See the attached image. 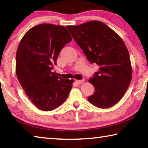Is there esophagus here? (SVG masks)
<instances>
[{
    "instance_id": "1",
    "label": "esophagus",
    "mask_w": 148,
    "mask_h": 148,
    "mask_svg": "<svg viewBox=\"0 0 148 148\" xmlns=\"http://www.w3.org/2000/svg\"><path fill=\"white\" fill-rule=\"evenodd\" d=\"M76 83L77 84H83L84 82V80H83V79H81V80H76Z\"/></svg>"
}]
</instances>
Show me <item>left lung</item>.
Instances as JSON below:
<instances>
[{
    "label": "left lung",
    "mask_w": 148,
    "mask_h": 148,
    "mask_svg": "<svg viewBox=\"0 0 148 148\" xmlns=\"http://www.w3.org/2000/svg\"><path fill=\"white\" fill-rule=\"evenodd\" d=\"M66 28L87 59L99 66V71L89 79L95 92L87 100L101 108L114 106L127 91L132 78L131 59L124 42L101 21H91Z\"/></svg>",
    "instance_id": "obj_1"
}]
</instances>
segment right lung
Here are the masks:
<instances>
[{
	"label": "right lung",
	"instance_id": "right-lung-1",
	"mask_svg": "<svg viewBox=\"0 0 148 148\" xmlns=\"http://www.w3.org/2000/svg\"><path fill=\"white\" fill-rule=\"evenodd\" d=\"M72 37L64 27L42 23L32 27L17 47L16 72L32 104L43 111L62 104L74 80L62 78L52 71L60 51Z\"/></svg>",
	"mask_w": 148,
	"mask_h": 148
}]
</instances>
